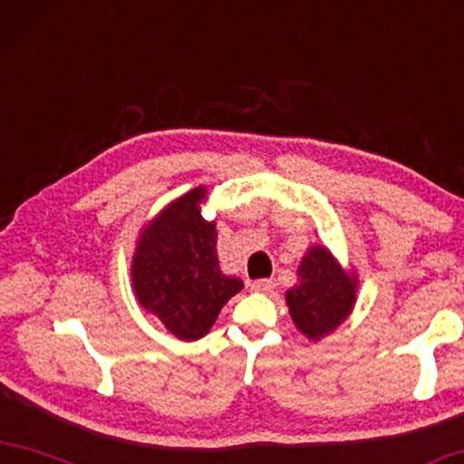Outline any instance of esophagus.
Listing matches in <instances>:
<instances>
[{"label": "esophagus", "instance_id": "34e87169", "mask_svg": "<svg viewBox=\"0 0 464 464\" xmlns=\"http://www.w3.org/2000/svg\"><path fill=\"white\" fill-rule=\"evenodd\" d=\"M249 289H252L254 293H272V289H275V283H272L270 278H258V281H254L252 285H249Z\"/></svg>", "mask_w": 464, "mask_h": 464}]
</instances>
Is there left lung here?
Returning <instances> with one entry per match:
<instances>
[{"label": "left lung", "mask_w": 464, "mask_h": 464, "mask_svg": "<svg viewBox=\"0 0 464 464\" xmlns=\"http://www.w3.org/2000/svg\"><path fill=\"white\" fill-rule=\"evenodd\" d=\"M297 275L299 283L286 291V305L301 333L320 341L349 318L355 305L357 276L344 272L322 246L307 249Z\"/></svg>", "instance_id": "1"}]
</instances>
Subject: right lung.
Here are the masks:
<instances>
[{
  "instance_id": "add662e5",
  "label": "right lung",
  "mask_w": 464,
  "mask_h": 464,
  "mask_svg": "<svg viewBox=\"0 0 464 464\" xmlns=\"http://www.w3.org/2000/svg\"><path fill=\"white\" fill-rule=\"evenodd\" d=\"M206 188H196L160 210L140 233L131 283L146 312L181 341H198L220 307L244 283L220 272L217 227L200 215Z\"/></svg>"
}]
</instances>
